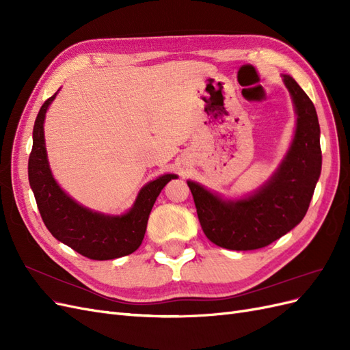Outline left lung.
<instances>
[{"label": "left lung", "mask_w": 350, "mask_h": 350, "mask_svg": "<svg viewBox=\"0 0 350 350\" xmlns=\"http://www.w3.org/2000/svg\"><path fill=\"white\" fill-rule=\"evenodd\" d=\"M295 103V139L279 171L256 194L225 201L197 183L188 187L204 235L217 247L235 251L270 245L306 215L321 174L320 124L314 103L291 76H283Z\"/></svg>", "instance_id": "obj_1"}]
</instances>
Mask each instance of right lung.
I'll use <instances>...</instances> for the list:
<instances>
[{"instance_id":"obj_1","label":"right lung","mask_w":350,"mask_h":350,"mask_svg":"<svg viewBox=\"0 0 350 350\" xmlns=\"http://www.w3.org/2000/svg\"><path fill=\"white\" fill-rule=\"evenodd\" d=\"M57 93L39 109L29 156V183L42 220L58 241L90 260H113L142 245L147 220L157 196L176 175H162L142 188L133 208L122 216H105L77 204L52 178L46 159L44 121Z\"/></svg>"}]
</instances>
